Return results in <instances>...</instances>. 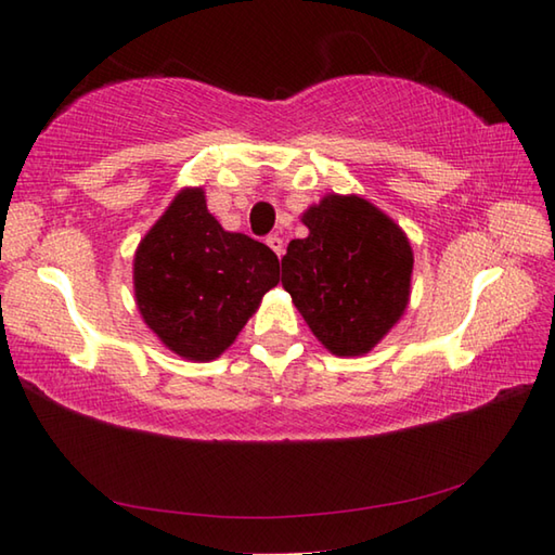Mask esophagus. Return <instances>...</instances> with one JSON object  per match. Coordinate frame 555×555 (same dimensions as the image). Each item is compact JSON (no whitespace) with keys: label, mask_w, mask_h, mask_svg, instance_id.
<instances>
[{"label":"esophagus","mask_w":555,"mask_h":555,"mask_svg":"<svg viewBox=\"0 0 555 555\" xmlns=\"http://www.w3.org/2000/svg\"><path fill=\"white\" fill-rule=\"evenodd\" d=\"M267 245L271 247V250H274L279 257L281 255H284V238H281V235L279 233H271L269 235V238H267Z\"/></svg>","instance_id":"1"}]
</instances>
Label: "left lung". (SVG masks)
<instances>
[{
	"label": "left lung",
	"instance_id": "1",
	"mask_svg": "<svg viewBox=\"0 0 555 555\" xmlns=\"http://www.w3.org/2000/svg\"><path fill=\"white\" fill-rule=\"evenodd\" d=\"M302 223L310 233L288 243L281 284L328 350L362 356L405 310L412 247L384 211L358 195H326Z\"/></svg>",
	"mask_w": 555,
	"mask_h": 555
}]
</instances>
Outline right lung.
Returning a JSON list of instances; mask_svg holds the SVG:
<instances>
[{"instance_id":"add662e5","label":"right lung","mask_w":555,"mask_h":555,"mask_svg":"<svg viewBox=\"0 0 555 555\" xmlns=\"http://www.w3.org/2000/svg\"><path fill=\"white\" fill-rule=\"evenodd\" d=\"M138 310L181 358L215 360L279 284V259L264 243L229 233L209 215L205 193L185 188L138 245Z\"/></svg>"}]
</instances>
